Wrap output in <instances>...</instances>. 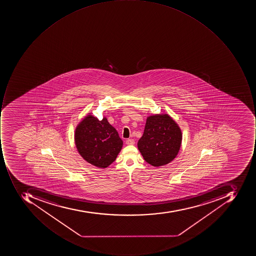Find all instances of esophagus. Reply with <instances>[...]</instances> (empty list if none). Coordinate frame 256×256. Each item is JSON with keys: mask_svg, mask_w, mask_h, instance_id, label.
<instances>
[{"mask_svg": "<svg viewBox=\"0 0 256 256\" xmlns=\"http://www.w3.org/2000/svg\"><path fill=\"white\" fill-rule=\"evenodd\" d=\"M134 144V139H127V140H126V144H128V146H133Z\"/></svg>", "mask_w": 256, "mask_h": 256, "instance_id": "34e87169", "label": "esophagus"}]
</instances>
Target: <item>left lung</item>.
Listing matches in <instances>:
<instances>
[{"mask_svg": "<svg viewBox=\"0 0 256 256\" xmlns=\"http://www.w3.org/2000/svg\"><path fill=\"white\" fill-rule=\"evenodd\" d=\"M182 140V130L172 118L168 114H154L147 118L138 148L146 162L154 167H160L176 158Z\"/></svg>", "mask_w": 256, "mask_h": 256, "instance_id": "left-lung-1", "label": "left lung"}]
</instances>
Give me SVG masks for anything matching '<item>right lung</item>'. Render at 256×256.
<instances>
[{"label": "right lung", "instance_id": "right-lung-1", "mask_svg": "<svg viewBox=\"0 0 256 256\" xmlns=\"http://www.w3.org/2000/svg\"><path fill=\"white\" fill-rule=\"evenodd\" d=\"M74 142L80 156L100 168H106L114 162L123 146L117 130L106 117L99 120L90 114L76 127Z\"/></svg>", "mask_w": 256, "mask_h": 256}]
</instances>
